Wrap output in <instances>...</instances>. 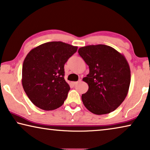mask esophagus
I'll use <instances>...</instances> for the list:
<instances>
[{
    "label": "esophagus",
    "mask_w": 150,
    "mask_h": 150,
    "mask_svg": "<svg viewBox=\"0 0 150 150\" xmlns=\"http://www.w3.org/2000/svg\"><path fill=\"white\" fill-rule=\"evenodd\" d=\"M79 81H81V79L79 80V81H73V82H71V84H72L73 85H77Z\"/></svg>",
    "instance_id": "obj_1"
}]
</instances>
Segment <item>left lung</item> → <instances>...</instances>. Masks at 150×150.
<instances>
[{
    "instance_id": "8db88e82",
    "label": "left lung",
    "mask_w": 150,
    "mask_h": 150,
    "mask_svg": "<svg viewBox=\"0 0 150 150\" xmlns=\"http://www.w3.org/2000/svg\"><path fill=\"white\" fill-rule=\"evenodd\" d=\"M78 53L89 66L83 81L89 86L81 96L88 110L103 115L115 110L126 97L131 81L129 65L124 55L105 45L81 47Z\"/></svg>"
}]
</instances>
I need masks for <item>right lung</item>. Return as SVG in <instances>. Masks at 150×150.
Returning a JSON list of instances; mask_svg holds the SVG:
<instances>
[{"label": "right lung", "instance_id": "right-lung-1", "mask_svg": "<svg viewBox=\"0 0 150 150\" xmlns=\"http://www.w3.org/2000/svg\"><path fill=\"white\" fill-rule=\"evenodd\" d=\"M77 50V47L53 41L27 54L23 65L22 85L35 105L51 111L63 105L70 90L64 79V65Z\"/></svg>", "mask_w": 150, "mask_h": 150}]
</instances>
